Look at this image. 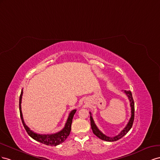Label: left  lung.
I'll return each mask as SVG.
<instances>
[{
  "mask_svg": "<svg viewBox=\"0 0 160 160\" xmlns=\"http://www.w3.org/2000/svg\"><path fill=\"white\" fill-rule=\"evenodd\" d=\"M124 92L126 94V95L127 96V97H128L129 101H130V106H131V116L130 119H129L128 123H127V125H126V127L120 132V133L118 135H117L115 137H112V138H111V137H108L104 134H103L102 132L98 129L97 126L96 125L95 122L93 120V118L92 117V114H91V112H90L91 128H92L93 133L96 136L98 137V138H100V139L106 141H117L118 139H120L121 138H122L123 136H125L127 133H128L129 130L131 129L132 126H133V121H134V116H135V104H134L133 98V97H132V93L130 90H124Z\"/></svg>",
  "mask_w": 160,
  "mask_h": 160,
  "instance_id": "8db88e82",
  "label": "left lung"
}]
</instances>
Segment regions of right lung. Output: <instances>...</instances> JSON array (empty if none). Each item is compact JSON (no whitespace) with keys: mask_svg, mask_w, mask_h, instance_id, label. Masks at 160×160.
<instances>
[{"mask_svg":"<svg viewBox=\"0 0 160 160\" xmlns=\"http://www.w3.org/2000/svg\"><path fill=\"white\" fill-rule=\"evenodd\" d=\"M22 90L21 91V93L19 97V111H20V115L21 118L22 122V125H23L27 133L31 137V138L35 139V141H38L39 142L45 144L47 145H51V146H56L59 144L63 143L67 138L69 136L70 131H71V125L72 122L73 117H74V114L76 111V109L74 110H72L68 118L67 119V121L65 124L64 127L62 130L56 133H52V134H38L36 133L33 131H31L28 127L26 125V124L24 122L23 118H22V114L21 111V100H22Z\"/></svg>","mask_w":160,"mask_h":160,"instance_id":"1","label":"right lung"}]
</instances>
